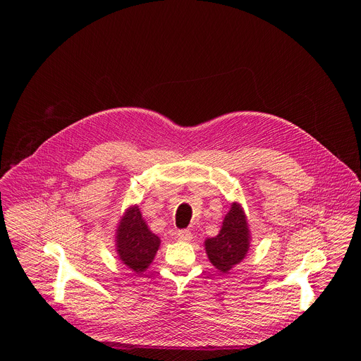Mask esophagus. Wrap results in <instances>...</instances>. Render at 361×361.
I'll list each match as a JSON object with an SVG mask.
<instances>
[{
	"label": "esophagus",
	"instance_id": "34e87169",
	"mask_svg": "<svg viewBox=\"0 0 361 361\" xmlns=\"http://www.w3.org/2000/svg\"><path fill=\"white\" fill-rule=\"evenodd\" d=\"M177 238L181 240V241H190L192 238V234L190 230H180L177 233Z\"/></svg>",
	"mask_w": 361,
	"mask_h": 361
}]
</instances>
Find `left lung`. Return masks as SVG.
<instances>
[{"mask_svg":"<svg viewBox=\"0 0 361 361\" xmlns=\"http://www.w3.org/2000/svg\"><path fill=\"white\" fill-rule=\"evenodd\" d=\"M250 230L244 210L238 202H233L226 214L220 233L204 241L210 263L221 273H228L241 263L250 248Z\"/></svg>","mask_w":361,"mask_h":361,"instance_id":"left-lung-1","label":"left lung"}]
</instances>
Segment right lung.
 Listing matches in <instances>:
<instances>
[{"label": "right lung", "instance_id": "right-lung-1", "mask_svg": "<svg viewBox=\"0 0 361 361\" xmlns=\"http://www.w3.org/2000/svg\"><path fill=\"white\" fill-rule=\"evenodd\" d=\"M160 243V238L149 231L138 205L127 209L116 234V250L120 260L130 270L142 273L152 263Z\"/></svg>", "mask_w": 361, "mask_h": 361}]
</instances>
